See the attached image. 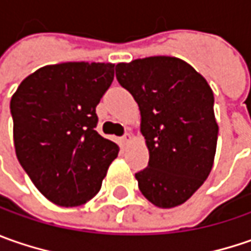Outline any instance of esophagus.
I'll return each instance as SVG.
<instances>
[{
  "mask_svg": "<svg viewBox=\"0 0 251 251\" xmlns=\"http://www.w3.org/2000/svg\"><path fill=\"white\" fill-rule=\"evenodd\" d=\"M121 140H123V142H124V144L130 142V141L132 140V134H128V132H127V134H124V137H123Z\"/></svg>",
  "mask_w": 251,
  "mask_h": 251,
  "instance_id": "1",
  "label": "esophagus"
}]
</instances>
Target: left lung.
Segmentation results:
<instances>
[{"label": "left lung", "mask_w": 251, "mask_h": 251, "mask_svg": "<svg viewBox=\"0 0 251 251\" xmlns=\"http://www.w3.org/2000/svg\"><path fill=\"white\" fill-rule=\"evenodd\" d=\"M117 81L138 103L148 168L135 173L144 197L159 208L186 202L211 173L217 152L214 92L177 57L156 55L116 67Z\"/></svg>", "instance_id": "1"}]
</instances>
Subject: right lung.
<instances>
[{
    "label": "right lung",
    "instance_id": "right-lung-1",
    "mask_svg": "<svg viewBox=\"0 0 251 251\" xmlns=\"http://www.w3.org/2000/svg\"><path fill=\"white\" fill-rule=\"evenodd\" d=\"M114 78L111 63L46 65L11 99L16 158L36 188L61 207L93 198L119 145L95 130L96 106Z\"/></svg>",
    "mask_w": 251,
    "mask_h": 251
}]
</instances>
